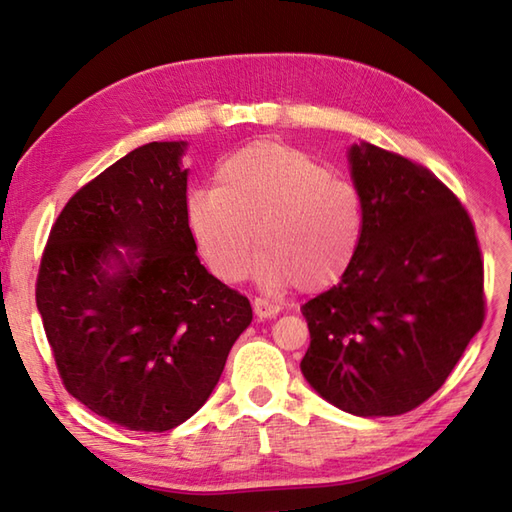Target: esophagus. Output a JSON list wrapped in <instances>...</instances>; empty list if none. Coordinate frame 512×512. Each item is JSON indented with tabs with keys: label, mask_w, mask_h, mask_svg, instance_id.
I'll return each mask as SVG.
<instances>
[{
	"label": "esophagus",
	"mask_w": 512,
	"mask_h": 512,
	"mask_svg": "<svg viewBox=\"0 0 512 512\" xmlns=\"http://www.w3.org/2000/svg\"><path fill=\"white\" fill-rule=\"evenodd\" d=\"M253 310H255V317L257 319H270V317H277L279 314V306H275V303H270L266 299H255L253 301Z\"/></svg>",
	"instance_id": "34e87169"
}]
</instances>
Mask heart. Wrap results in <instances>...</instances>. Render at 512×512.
<instances>
[{"label": "heart", "instance_id": "1", "mask_svg": "<svg viewBox=\"0 0 512 512\" xmlns=\"http://www.w3.org/2000/svg\"><path fill=\"white\" fill-rule=\"evenodd\" d=\"M189 231L213 273L244 279L257 246V275L268 288L317 292L350 268L363 235L361 195L308 151L257 140L226 156L215 189L187 198Z\"/></svg>", "mask_w": 512, "mask_h": 512}]
</instances>
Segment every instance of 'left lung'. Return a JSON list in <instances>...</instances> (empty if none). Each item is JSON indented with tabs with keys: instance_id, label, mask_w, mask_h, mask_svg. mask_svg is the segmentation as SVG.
<instances>
[{
	"instance_id": "8db88e82",
	"label": "left lung",
	"mask_w": 512,
	"mask_h": 512,
	"mask_svg": "<svg viewBox=\"0 0 512 512\" xmlns=\"http://www.w3.org/2000/svg\"><path fill=\"white\" fill-rule=\"evenodd\" d=\"M363 235L336 286L301 308V372L363 418L400 416L444 385L484 323V262L460 200L418 162L350 147Z\"/></svg>"
}]
</instances>
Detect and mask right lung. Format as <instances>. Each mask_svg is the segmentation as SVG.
Segmentation results:
<instances>
[{
  "label": "right lung",
  "mask_w": 512,
  "mask_h": 512,
  "mask_svg": "<svg viewBox=\"0 0 512 512\" xmlns=\"http://www.w3.org/2000/svg\"><path fill=\"white\" fill-rule=\"evenodd\" d=\"M184 147H138L76 191L52 224L37 275V308L65 389L132 431L189 420L253 321L250 301L195 255Z\"/></svg>",
  "instance_id": "1"
}]
</instances>
